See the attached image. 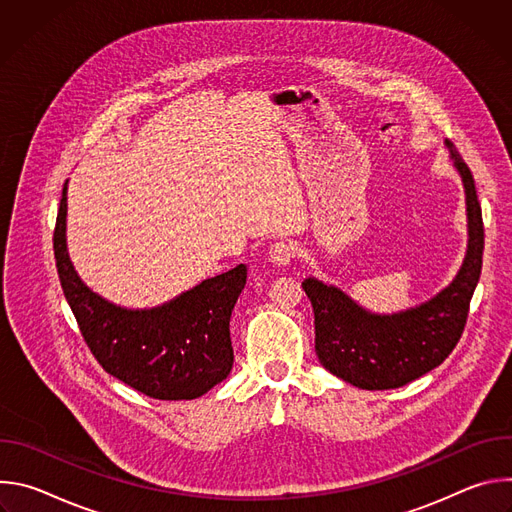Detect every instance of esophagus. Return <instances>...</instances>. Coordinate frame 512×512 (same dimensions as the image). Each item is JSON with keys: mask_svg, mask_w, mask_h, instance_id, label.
<instances>
[{"mask_svg": "<svg viewBox=\"0 0 512 512\" xmlns=\"http://www.w3.org/2000/svg\"><path fill=\"white\" fill-rule=\"evenodd\" d=\"M296 253H298V249L291 241H277L269 247V259L275 265H289L296 259Z\"/></svg>", "mask_w": 512, "mask_h": 512, "instance_id": "obj_1", "label": "esophagus"}]
</instances>
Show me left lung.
I'll list each match as a JSON object with an SVG mask.
<instances>
[{"mask_svg": "<svg viewBox=\"0 0 512 512\" xmlns=\"http://www.w3.org/2000/svg\"><path fill=\"white\" fill-rule=\"evenodd\" d=\"M446 148L466 194L468 245L458 273L444 289L411 308L379 314L332 283L318 277L302 281L314 308L318 360L358 389L385 391L419 379L440 367L462 336L480 279L484 227L472 172L452 141Z\"/></svg>", "mask_w": 512, "mask_h": 512, "instance_id": "1", "label": "left lung"}]
</instances>
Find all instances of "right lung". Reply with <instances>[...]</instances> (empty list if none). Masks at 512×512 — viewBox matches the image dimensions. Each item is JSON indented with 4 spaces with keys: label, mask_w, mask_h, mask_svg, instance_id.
Wrapping results in <instances>:
<instances>
[{
    "label": "right lung",
    "mask_w": 512,
    "mask_h": 512,
    "mask_svg": "<svg viewBox=\"0 0 512 512\" xmlns=\"http://www.w3.org/2000/svg\"><path fill=\"white\" fill-rule=\"evenodd\" d=\"M68 180L56 216L54 257L64 298L101 367L162 401L196 399L233 369L231 314L247 283L241 263L154 308H125L93 291L68 255Z\"/></svg>",
    "instance_id": "right-lung-1"
}]
</instances>
